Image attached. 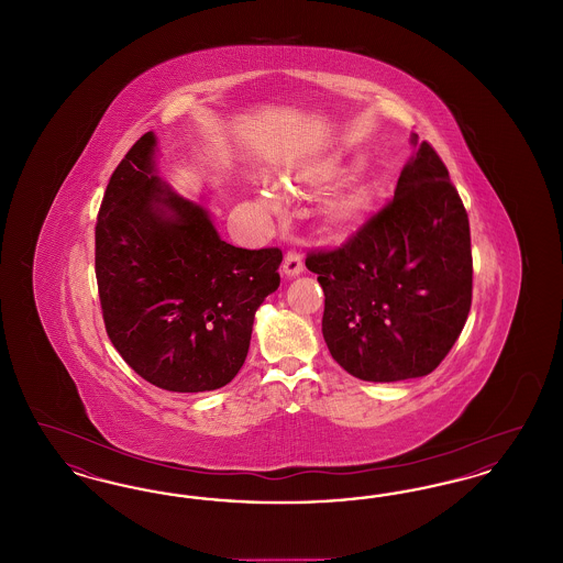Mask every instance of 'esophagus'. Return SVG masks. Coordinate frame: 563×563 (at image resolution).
Segmentation results:
<instances>
[{
    "mask_svg": "<svg viewBox=\"0 0 563 563\" xmlns=\"http://www.w3.org/2000/svg\"><path fill=\"white\" fill-rule=\"evenodd\" d=\"M301 272H303V262H301L299 253L289 251V253L285 255V262H283V274L289 276V278H294V276H299Z\"/></svg>",
    "mask_w": 563,
    "mask_h": 563,
    "instance_id": "obj_1",
    "label": "esophagus"
}]
</instances>
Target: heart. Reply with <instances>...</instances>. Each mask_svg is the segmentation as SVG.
Instances as JSON below:
<instances>
[{"instance_id":"heart-1","label":"heart","mask_w":563,"mask_h":563,"mask_svg":"<svg viewBox=\"0 0 563 563\" xmlns=\"http://www.w3.org/2000/svg\"><path fill=\"white\" fill-rule=\"evenodd\" d=\"M363 166H365L363 156H352L349 161L324 166L310 181L312 191L329 194L350 181ZM375 200H377V184L374 179L354 181L349 189L338 194L324 207L322 214H324L327 228L333 232H352V230L361 228L369 219V214L374 213ZM262 205L272 213L280 211V200L269 191L262 194Z\"/></svg>"}]
</instances>
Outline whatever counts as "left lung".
Returning a JSON list of instances; mask_svg holds the SVG:
<instances>
[{"instance_id":"1","label":"left lung","mask_w":563,"mask_h":563,"mask_svg":"<svg viewBox=\"0 0 563 563\" xmlns=\"http://www.w3.org/2000/svg\"><path fill=\"white\" fill-rule=\"evenodd\" d=\"M411 145L393 202L344 246L306 260L324 291L327 349L365 382L434 372L471 310L468 214L437 152L418 134Z\"/></svg>"}]
</instances>
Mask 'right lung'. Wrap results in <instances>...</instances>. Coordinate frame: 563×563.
I'll return each mask as SVG.
<instances>
[{"label": "right lung", "mask_w": 563, "mask_h": 563, "mask_svg": "<svg viewBox=\"0 0 563 563\" xmlns=\"http://www.w3.org/2000/svg\"><path fill=\"white\" fill-rule=\"evenodd\" d=\"M145 133L109 179L95 230V269L109 340L150 384L207 393L246 358L257 308L280 285V249L221 241L205 205L158 175Z\"/></svg>", "instance_id": "obj_1"}]
</instances>
